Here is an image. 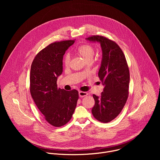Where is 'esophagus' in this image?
<instances>
[{"mask_svg": "<svg viewBox=\"0 0 160 160\" xmlns=\"http://www.w3.org/2000/svg\"><path fill=\"white\" fill-rule=\"evenodd\" d=\"M78 95H79V97L80 98H83L86 96L88 95V93L87 92H82V91H80V92H78Z\"/></svg>", "mask_w": 160, "mask_h": 160, "instance_id": "1", "label": "esophagus"}]
</instances>
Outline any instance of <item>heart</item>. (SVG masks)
<instances>
[{
	"instance_id": "obj_1",
	"label": "heart",
	"mask_w": 160,
	"mask_h": 160,
	"mask_svg": "<svg viewBox=\"0 0 160 160\" xmlns=\"http://www.w3.org/2000/svg\"><path fill=\"white\" fill-rule=\"evenodd\" d=\"M77 52L86 62H87L92 60L95 54V49L92 45L90 44H84L78 48ZM70 59L71 57L70 54H66L63 59V63L66 66H69Z\"/></svg>"
}]
</instances>
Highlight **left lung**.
<instances>
[{
  "mask_svg": "<svg viewBox=\"0 0 160 160\" xmlns=\"http://www.w3.org/2000/svg\"><path fill=\"white\" fill-rule=\"evenodd\" d=\"M99 42L102 49V60L98 76L104 86L100 96L93 95L95 100L92 113L103 123L115 119L123 108L128 96L130 74L125 55L115 42L102 36L86 38Z\"/></svg>",
  "mask_w": 160,
  "mask_h": 160,
  "instance_id": "obj_1",
  "label": "left lung"
}]
</instances>
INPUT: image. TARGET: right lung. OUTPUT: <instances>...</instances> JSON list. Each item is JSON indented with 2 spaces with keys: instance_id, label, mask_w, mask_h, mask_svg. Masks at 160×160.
<instances>
[{
  "instance_id": "right-lung-1",
  "label": "right lung",
  "mask_w": 160,
  "mask_h": 160,
  "mask_svg": "<svg viewBox=\"0 0 160 160\" xmlns=\"http://www.w3.org/2000/svg\"><path fill=\"white\" fill-rule=\"evenodd\" d=\"M75 40L54 42L39 52L30 70V93L38 109L51 125L61 127L70 120L77 101L76 90L58 88V78L62 73V59Z\"/></svg>"
}]
</instances>
